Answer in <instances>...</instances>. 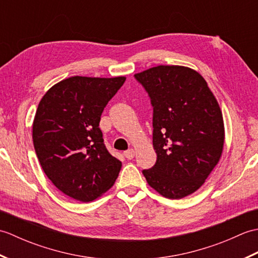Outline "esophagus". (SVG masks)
Returning a JSON list of instances; mask_svg holds the SVG:
<instances>
[{
    "mask_svg": "<svg viewBox=\"0 0 258 258\" xmlns=\"http://www.w3.org/2000/svg\"><path fill=\"white\" fill-rule=\"evenodd\" d=\"M124 156L127 158V160H132V158H134L135 156V151L134 150H128L124 152Z\"/></svg>",
    "mask_w": 258,
    "mask_h": 258,
    "instance_id": "1",
    "label": "esophagus"
}]
</instances>
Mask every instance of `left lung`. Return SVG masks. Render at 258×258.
Wrapping results in <instances>:
<instances>
[{
    "label": "left lung",
    "mask_w": 258,
    "mask_h": 258,
    "mask_svg": "<svg viewBox=\"0 0 258 258\" xmlns=\"http://www.w3.org/2000/svg\"><path fill=\"white\" fill-rule=\"evenodd\" d=\"M151 98L156 163L143 175L164 197L183 199L199 189L222 156L223 115L204 78L178 65L134 75Z\"/></svg>",
    "instance_id": "obj_1"
}]
</instances>
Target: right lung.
<instances>
[{"label": "right lung", "instance_id": "obj_1", "mask_svg": "<svg viewBox=\"0 0 258 258\" xmlns=\"http://www.w3.org/2000/svg\"><path fill=\"white\" fill-rule=\"evenodd\" d=\"M125 80L72 76L38 104L32 134L37 158L56 188L76 201L96 200L118 176L122 163L106 150L98 125Z\"/></svg>", "mask_w": 258, "mask_h": 258}]
</instances>
